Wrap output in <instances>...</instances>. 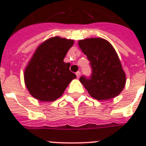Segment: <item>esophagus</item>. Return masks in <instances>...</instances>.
Returning a JSON list of instances; mask_svg holds the SVG:
<instances>
[{"mask_svg":"<svg viewBox=\"0 0 146 146\" xmlns=\"http://www.w3.org/2000/svg\"><path fill=\"white\" fill-rule=\"evenodd\" d=\"M76 76H77V78L79 79V78L80 77V75H81V73H80V71H78V72H76Z\"/></svg>","mask_w":146,"mask_h":146,"instance_id":"obj_1","label":"esophagus"}]
</instances>
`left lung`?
<instances>
[{
    "label": "left lung",
    "instance_id": "obj_1",
    "mask_svg": "<svg viewBox=\"0 0 146 146\" xmlns=\"http://www.w3.org/2000/svg\"><path fill=\"white\" fill-rule=\"evenodd\" d=\"M78 44L90 61V79L80 77L89 94L95 99L106 101L115 98L126 85V73L112 44L102 38L79 40Z\"/></svg>",
    "mask_w": 146,
    "mask_h": 146
}]
</instances>
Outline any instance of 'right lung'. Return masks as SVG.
<instances>
[{"label": "right lung", "mask_w": 146, "mask_h": 146, "mask_svg": "<svg viewBox=\"0 0 146 146\" xmlns=\"http://www.w3.org/2000/svg\"><path fill=\"white\" fill-rule=\"evenodd\" d=\"M74 40L59 36L45 40L37 47L24 70V82L29 92L41 102H54L64 94L76 78L64 59Z\"/></svg>", "instance_id": "obj_1"}]
</instances>
